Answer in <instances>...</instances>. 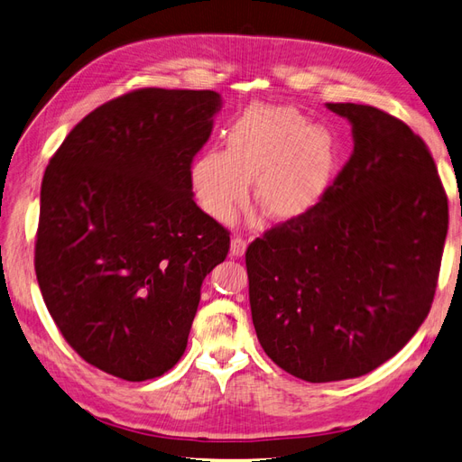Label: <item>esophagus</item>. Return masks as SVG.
<instances>
[{
	"label": "esophagus",
	"mask_w": 462,
	"mask_h": 462,
	"mask_svg": "<svg viewBox=\"0 0 462 462\" xmlns=\"http://www.w3.org/2000/svg\"><path fill=\"white\" fill-rule=\"evenodd\" d=\"M245 249H247V239L242 237V236H234L232 245H230V254L236 256V258L237 256H244Z\"/></svg>",
	"instance_id": "1"
}]
</instances>
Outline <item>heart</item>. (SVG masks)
<instances>
[{"label":"heart","mask_w":462,"mask_h":462,"mask_svg":"<svg viewBox=\"0 0 462 462\" xmlns=\"http://www.w3.org/2000/svg\"><path fill=\"white\" fill-rule=\"evenodd\" d=\"M337 166L332 134L292 107L258 106L226 132V151L208 149L190 168L198 206L230 223L254 181L256 206L272 218L308 213L328 190Z\"/></svg>","instance_id":"b5f03b06"}]
</instances>
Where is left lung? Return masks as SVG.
<instances>
[{"mask_svg": "<svg viewBox=\"0 0 462 462\" xmlns=\"http://www.w3.org/2000/svg\"><path fill=\"white\" fill-rule=\"evenodd\" d=\"M353 154L308 213L247 247L260 346L311 383L365 375L402 349L429 315L448 236V196L423 139L358 104Z\"/></svg>", "mask_w": 462, "mask_h": 462, "instance_id": "1", "label": "left lung"}]
</instances>
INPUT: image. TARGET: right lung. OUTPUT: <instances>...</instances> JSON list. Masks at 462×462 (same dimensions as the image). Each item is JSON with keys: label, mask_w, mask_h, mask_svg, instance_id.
I'll list each match as a JSON object with an SVG mask.
<instances>
[{"label": "right lung", "mask_w": 462, "mask_h": 462, "mask_svg": "<svg viewBox=\"0 0 462 462\" xmlns=\"http://www.w3.org/2000/svg\"><path fill=\"white\" fill-rule=\"evenodd\" d=\"M220 107L213 90L128 92L87 115L47 166L37 283L66 342L115 377L177 365L204 279L228 254V230L190 187Z\"/></svg>", "instance_id": "1"}]
</instances>
